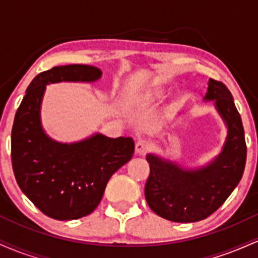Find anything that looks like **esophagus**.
Returning <instances> with one entry per match:
<instances>
[{
  "instance_id": "34e87169",
  "label": "esophagus",
  "mask_w": 258,
  "mask_h": 258,
  "mask_svg": "<svg viewBox=\"0 0 258 258\" xmlns=\"http://www.w3.org/2000/svg\"><path fill=\"white\" fill-rule=\"evenodd\" d=\"M150 148H152V144H150L149 141H147V139H138L137 143H136V153L139 154V155H144V154H147L148 152L150 150Z\"/></svg>"
}]
</instances>
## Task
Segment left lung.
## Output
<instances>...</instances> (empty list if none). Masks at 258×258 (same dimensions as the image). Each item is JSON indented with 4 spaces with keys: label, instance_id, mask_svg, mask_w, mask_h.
Masks as SVG:
<instances>
[{
    "label": "left lung",
    "instance_id": "obj_1",
    "mask_svg": "<svg viewBox=\"0 0 258 258\" xmlns=\"http://www.w3.org/2000/svg\"><path fill=\"white\" fill-rule=\"evenodd\" d=\"M205 99L216 100V108L228 126L226 144L212 164L188 171L150 154L147 156L150 167L144 188L147 203L156 215L168 221L205 220L228 199L244 173L247 149L232 93L223 82L210 79Z\"/></svg>",
    "mask_w": 258,
    "mask_h": 258
}]
</instances>
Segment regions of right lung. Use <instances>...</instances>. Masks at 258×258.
<instances>
[{
	"mask_svg": "<svg viewBox=\"0 0 258 258\" xmlns=\"http://www.w3.org/2000/svg\"><path fill=\"white\" fill-rule=\"evenodd\" d=\"M100 75L98 68L81 64L40 73L16 112L11 158L17 183L42 214L54 220H78L92 214L108 180L135 153L130 137L96 135L80 143L61 144L47 137L41 127L40 104L47 84L94 81Z\"/></svg>",
	"mask_w": 258,
	"mask_h": 258,
	"instance_id": "1",
	"label": "right lung"
}]
</instances>
